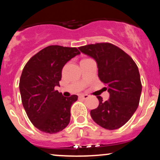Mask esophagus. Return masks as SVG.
<instances>
[{"label":"esophagus","mask_w":160,"mask_h":160,"mask_svg":"<svg viewBox=\"0 0 160 160\" xmlns=\"http://www.w3.org/2000/svg\"><path fill=\"white\" fill-rule=\"evenodd\" d=\"M79 97L82 98V99H83V100H86V99H87V98H89V95H81Z\"/></svg>","instance_id":"1"}]
</instances>
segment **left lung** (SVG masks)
<instances>
[{
    "label": "left lung",
    "instance_id": "8db88e82",
    "mask_svg": "<svg viewBox=\"0 0 160 160\" xmlns=\"http://www.w3.org/2000/svg\"><path fill=\"white\" fill-rule=\"evenodd\" d=\"M78 49L96 61L98 77L110 95L106 101L97 96L99 106L90 111L91 117L107 130L121 128L139 104L142 85L137 65L123 50L109 43L83 46Z\"/></svg>",
    "mask_w": 160,
    "mask_h": 160
}]
</instances>
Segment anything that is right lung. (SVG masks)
<instances>
[{"label": "right lung", "mask_w": 160, "mask_h": 160, "mask_svg": "<svg viewBox=\"0 0 160 160\" xmlns=\"http://www.w3.org/2000/svg\"><path fill=\"white\" fill-rule=\"evenodd\" d=\"M78 54L75 47L49 46L24 67L19 80L22 102L30 122L43 132H60L69 124L71 107L78 96L64 97L54 87L60 86L64 65Z\"/></svg>", "instance_id": "obj_1"}]
</instances>
